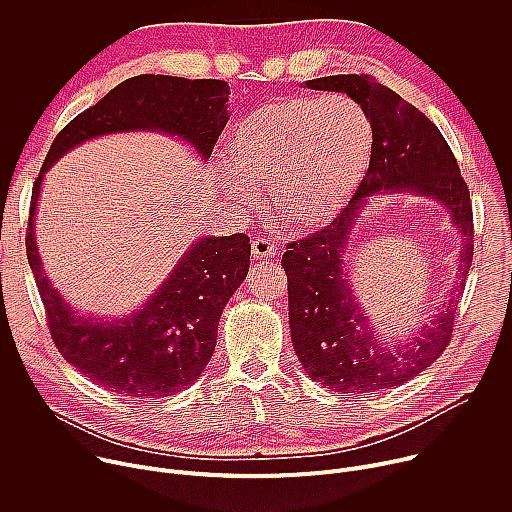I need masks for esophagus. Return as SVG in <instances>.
Instances as JSON below:
<instances>
[{
    "mask_svg": "<svg viewBox=\"0 0 512 512\" xmlns=\"http://www.w3.org/2000/svg\"><path fill=\"white\" fill-rule=\"evenodd\" d=\"M251 255L255 261H265L277 255V247L273 243H269L267 239H255L251 243Z\"/></svg>",
    "mask_w": 512,
    "mask_h": 512,
    "instance_id": "1",
    "label": "esophagus"
}]
</instances>
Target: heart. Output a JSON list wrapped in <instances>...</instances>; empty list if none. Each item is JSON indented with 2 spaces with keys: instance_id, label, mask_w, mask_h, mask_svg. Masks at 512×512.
<instances>
[{
  "instance_id": "heart-1",
  "label": "heart",
  "mask_w": 512,
  "mask_h": 512,
  "mask_svg": "<svg viewBox=\"0 0 512 512\" xmlns=\"http://www.w3.org/2000/svg\"><path fill=\"white\" fill-rule=\"evenodd\" d=\"M375 150L373 119L348 95H287L249 111L227 141L223 188L251 206L255 190L291 231L330 223L369 174Z\"/></svg>"
}]
</instances>
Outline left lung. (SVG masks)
Wrapping results in <instances>:
<instances>
[{"label": "left lung", "mask_w": 512, "mask_h": 512, "mask_svg": "<svg viewBox=\"0 0 512 512\" xmlns=\"http://www.w3.org/2000/svg\"><path fill=\"white\" fill-rule=\"evenodd\" d=\"M304 87L358 101L373 119L375 150L367 178L342 214L283 253L291 342L304 371L324 389L373 395L417 377L452 338L456 302L474 255L470 192L440 129L389 87L367 75L322 77ZM373 195L431 199L461 235L459 279L438 314L407 341L381 339L347 281L343 257Z\"/></svg>", "instance_id": "obj_1"}]
</instances>
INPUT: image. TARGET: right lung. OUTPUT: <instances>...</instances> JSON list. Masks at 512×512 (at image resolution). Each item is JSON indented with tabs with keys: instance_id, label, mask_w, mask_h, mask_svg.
Wrapping results in <instances>:
<instances>
[{
	"instance_id": "1",
	"label": "right lung",
	"mask_w": 512,
	"mask_h": 512,
	"mask_svg": "<svg viewBox=\"0 0 512 512\" xmlns=\"http://www.w3.org/2000/svg\"><path fill=\"white\" fill-rule=\"evenodd\" d=\"M229 95L225 81L166 75L127 79L56 135L34 182L26 251L52 340L72 367L111 393L160 399L196 383L214 352L223 310L249 273V237H198L135 312L121 318L83 314L52 285L38 253L42 182L64 154L85 141L131 131L176 137L206 162L229 121Z\"/></svg>"
}]
</instances>
